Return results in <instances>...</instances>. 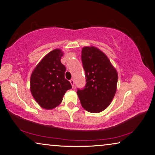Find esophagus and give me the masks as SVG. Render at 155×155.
<instances>
[{"label":"esophagus","instance_id":"obj_1","mask_svg":"<svg viewBox=\"0 0 155 155\" xmlns=\"http://www.w3.org/2000/svg\"><path fill=\"white\" fill-rule=\"evenodd\" d=\"M70 83H71L72 88H74V79H71V80H70Z\"/></svg>","mask_w":155,"mask_h":155}]
</instances>
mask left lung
Here are the masks:
<instances>
[{
	"instance_id": "left-lung-1",
	"label": "left lung",
	"mask_w": 155,
	"mask_h": 155,
	"mask_svg": "<svg viewBox=\"0 0 155 155\" xmlns=\"http://www.w3.org/2000/svg\"><path fill=\"white\" fill-rule=\"evenodd\" d=\"M81 60L85 72L86 85L77 91L81 105L91 113L105 110L117 89V72L107 56L94 46L84 47Z\"/></svg>"
}]
</instances>
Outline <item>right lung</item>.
Instances as JSON below:
<instances>
[{
    "label": "right lung",
    "instance_id": "right-lung-1",
    "mask_svg": "<svg viewBox=\"0 0 155 155\" xmlns=\"http://www.w3.org/2000/svg\"><path fill=\"white\" fill-rule=\"evenodd\" d=\"M63 52L55 49L45 55L33 70L30 80L31 93L42 108L50 110L62 101L71 84L64 77L65 66L60 61Z\"/></svg>",
    "mask_w": 155,
    "mask_h": 155
}]
</instances>
